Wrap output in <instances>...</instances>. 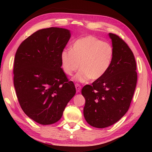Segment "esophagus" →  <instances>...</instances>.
Returning a JSON list of instances; mask_svg holds the SVG:
<instances>
[{
    "label": "esophagus",
    "instance_id": "1",
    "mask_svg": "<svg viewBox=\"0 0 152 152\" xmlns=\"http://www.w3.org/2000/svg\"><path fill=\"white\" fill-rule=\"evenodd\" d=\"M75 88H76L77 93H80V91H81L82 87H81V86H80V84H78V83H76V84H75Z\"/></svg>",
    "mask_w": 152,
    "mask_h": 152
}]
</instances>
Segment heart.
Masks as SVG:
<instances>
[{"label":"heart","instance_id":"heart-1","mask_svg":"<svg viewBox=\"0 0 152 152\" xmlns=\"http://www.w3.org/2000/svg\"><path fill=\"white\" fill-rule=\"evenodd\" d=\"M113 57L114 50L109 43L86 36L74 42L71 50L62 51L61 66L64 74L71 76L80 65V70L73 80L84 83L101 78L110 66Z\"/></svg>","mask_w":152,"mask_h":152}]
</instances>
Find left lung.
Listing matches in <instances>:
<instances>
[{
    "label": "left lung",
    "mask_w": 152,
    "mask_h": 152,
    "mask_svg": "<svg viewBox=\"0 0 152 152\" xmlns=\"http://www.w3.org/2000/svg\"><path fill=\"white\" fill-rule=\"evenodd\" d=\"M114 50L111 65L101 78L82 89L86 99L83 115L96 128H105L118 121L128 111L137 82L133 53L116 34L109 33Z\"/></svg>",
    "instance_id": "obj_1"
}]
</instances>
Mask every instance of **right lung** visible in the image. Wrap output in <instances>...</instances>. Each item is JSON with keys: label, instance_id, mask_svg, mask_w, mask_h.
Returning a JSON list of instances; mask_svg holds the SVG:
<instances>
[{"label": "right lung", "instance_id": "right-lung-1", "mask_svg": "<svg viewBox=\"0 0 152 152\" xmlns=\"http://www.w3.org/2000/svg\"><path fill=\"white\" fill-rule=\"evenodd\" d=\"M66 28L38 30L16 51L14 85L23 111L41 125L58 121L76 93L61 66V53L70 38Z\"/></svg>", "mask_w": 152, "mask_h": 152}]
</instances>
